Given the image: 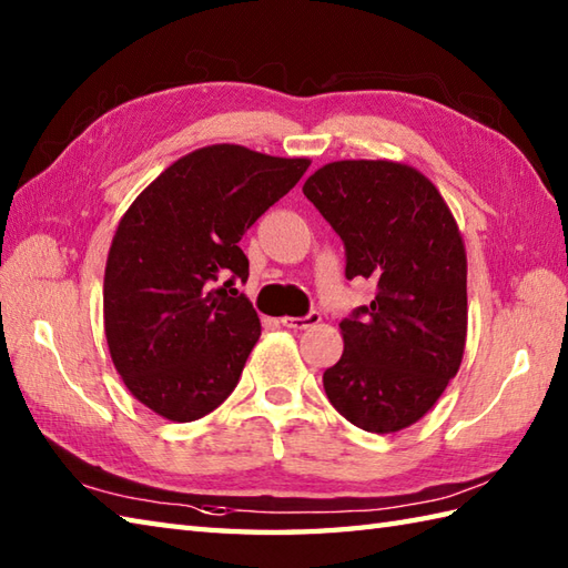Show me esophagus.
Segmentation results:
<instances>
[{
	"label": "esophagus",
	"mask_w": 568,
	"mask_h": 568,
	"mask_svg": "<svg viewBox=\"0 0 568 568\" xmlns=\"http://www.w3.org/2000/svg\"><path fill=\"white\" fill-rule=\"evenodd\" d=\"M281 322L287 329H310V327H317V324L322 322V315L320 312H310V315H305V317H283Z\"/></svg>",
	"instance_id": "esophagus-1"
}]
</instances>
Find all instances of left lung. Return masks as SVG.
<instances>
[{"label":"left lung","mask_w":568,"mask_h":568,"mask_svg":"<svg viewBox=\"0 0 568 568\" xmlns=\"http://www.w3.org/2000/svg\"><path fill=\"white\" fill-rule=\"evenodd\" d=\"M342 236L346 277L376 297L342 320L344 354L322 383L352 425L393 434L425 417L466 346V248L452 210L417 168L334 161L303 185Z\"/></svg>","instance_id":"8db88e82"}]
</instances>
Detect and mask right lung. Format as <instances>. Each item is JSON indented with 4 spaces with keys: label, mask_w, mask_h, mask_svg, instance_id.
<instances>
[{
    "label": "right lung",
    "mask_w": 568,
    "mask_h": 568,
    "mask_svg": "<svg viewBox=\"0 0 568 568\" xmlns=\"http://www.w3.org/2000/svg\"><path fill=\"white\" fill-rule=\"evenodd\" d=\"M307 168L214 143L168 165L119 220L104 268L106 346L155 415L200 419L236 388L261 336L234 287L248 277L239 241Z\"/></svg>",
    "instance_id": "1"
}]
</instances>
